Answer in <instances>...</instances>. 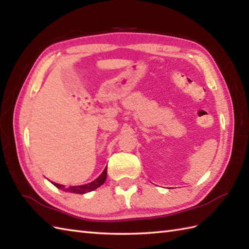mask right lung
I'll use <instances>...</instances> for the list:
<instances>
[{
	"mask_svg": "<svg viewBox=\"0 0 249 249\" xmlns=\"http://www.w3.org/2000/svg\"><path fill=\"white\" fill-rule=\"evenodd\" d=\"M106 178H107V167H106L105 170L103 171V173L100 174V176L94 179L93 182L86 184V185H79V186H64V185H61V184H57L52 182V184L56 186L57 188H60L62 190H64V192H70V193H73V194H86V193H89L92 192V190L96 189L97 187L102 186V185L105 183Z\"/></svg>",
	"mask_w": 249,
	"mask_h": 249,
	"instance_id": "1",
	"label": "right lung"
}]
</instances>
